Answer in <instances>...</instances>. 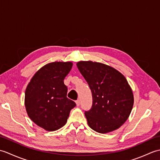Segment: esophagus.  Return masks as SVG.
Wrapping results in <instances>:
<instances>
[{
	"label": "esophagus",
	"mask_w": 160,
	"mask_h": 160,
	"mask_svg": "<svg viewBox=\"0 0 160 160\" xmlns=\"http://www.w3.org/2000/svg\"><path fill=\"white\" fill-rule=\"evenodd\" d=\"M76 105H77L78 107L80 106V100H76Z\"/></svg>",
	"instance_id": "1"
}]
</instances>
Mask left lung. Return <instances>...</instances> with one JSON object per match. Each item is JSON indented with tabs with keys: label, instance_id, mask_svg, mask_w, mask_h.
I'll return each instance as SVG.
<instances>
[{
	"label": "left lung",
	"instance_id": "obj_1",
	"mask_svg": "<svg viewBox=\"0 0 160 160\" xmlns=\"http://www.w3.org/2000/svg\"><path fill=\"white\" fill-rule=\"evenodd\" d=\"M76 64L92 93V107L84 113L88 125L100 133L120 128L130 115L134 102L126 78L103 63L80 61Z\"/></svg>",
	"mask_w": 160,
	"mask_h": 160
}]
</instances>
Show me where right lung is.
<instances>
[{
  "label": "right lung",
  "instance_id": "right-lung-1",
  "mask_svg": "<svg viewBox=\"0 0 160 160\" xmlns=\"http://www.w3.org/2000/svg\"><path fill=\"white\" fill-rule=\"evenodd\" d=\"M72 66L71 62L47 64L34 74L26 88L25 105L28 116L46 131L62 127L76 107L67 98V87L64 84Z\"/></svg>",
  "mask_w": 160,
  "mask_h": 160
}]
</instances>
